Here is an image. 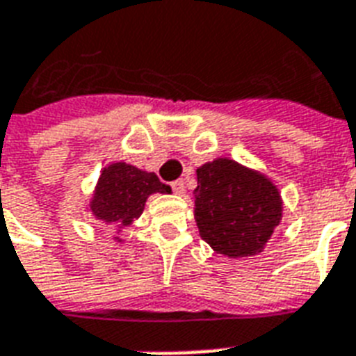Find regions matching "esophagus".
I'll return each instance as SVG.
<instances>
[{
    "mask_svg": "<svg viewBox=\"0 0 356 356\" xmlns=\"http://www.w3.org/2000/svg\"><path fill=\"white\" fill-rule=\"evenodd\" d=\"M172 188H173V192H175V194H179V195H183L184 192H186V186H184L183 179H177V181H173Z\"/></svg>",
    "mask_w": 356,
    "mask_h": 356,
    "instance_id": "34e87169",
    "label": "esophagus"
}]
</instances>
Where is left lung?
Returning <instances> with one entry per match:
<instances>
[{"label": "left lung", "instance_id": "1", "mask_svg": "<svg viewBox=\"0 0 356 356\" xmlns=\"http://www.w3.org/2000/svg\"><path fill=\"white\" fill-rule=\"evenodd\" d=\"M194 195L201 238L233 259L260 253L282 214L281 195L271 181L229 159L197 170Z\"/></svg>", "mask_w": 356, "mask_h": 356}]
</instances>
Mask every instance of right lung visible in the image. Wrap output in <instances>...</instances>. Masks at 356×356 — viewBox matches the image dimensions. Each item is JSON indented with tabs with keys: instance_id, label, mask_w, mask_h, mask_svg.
<instances>
[{
	"instance_id": "obj_1",
	"label": "right lung",
	"mask_w": 356,
	"mask_h": 356,
	"mask_svg": "<svg viewBox=\"0 0 356 356\" xmlns=\"http://www.w3.org/2000/svg\"><path fill=\"white\" fill-rule=\"evenodd\" d=\"M155 192L170 194V186L161 183L155 173L116 162L103 170L90 211L103 222L131 225L144 211L147 195Z\"/></svg>"
}]
</instances>
